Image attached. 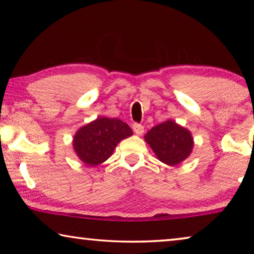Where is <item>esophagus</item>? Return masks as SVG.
Here are the masks:
<instances>
[{
	"mask_svg": "<svg viewBox=\"0 0 254 254\" xmlns=\"http://www.w3.org/2000/svg\"><path fill=\"white\" fill-rule=\"evenodd\" d=\"M133 131H134L136 135H141L144 132V127L141 126V124L134 123V124H133Z\"/></svg>",
	"mask_w": 254,
	"mask_h": 254,
	"instance_id": "obj_1",
	"label": "esophagus"
}]
</instances>
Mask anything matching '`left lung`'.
Here are the masks:
<instances>
[{
  "label": "left lung",
  "mask_w": 254,
  "mask_h": 254,
  "mask_svg": "<svg viewBox=\"0 0 254 254\" xmlns=\"http://www.w3.org/2000/svg\"><path fill=\"white\" fill-rule=\"evenodd\" d=\"M144 140L159 160L171 167L186 160L194 148L191 132L173 120L153 127L145 133Z\"/></svg>",
  "instance_id": "8db88e82"
}]
</instances>
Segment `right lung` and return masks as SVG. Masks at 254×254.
<instances>
[{"mask_svg":"<svg viewBox=\"0 0 254 254\" xmlns=\"http://www.w3.org/2000/svg\"><path fill=\"white\" fill-rule=\"evenodd\" d=\"M132 134L131 127L121 120L100 117L77 130L72 148L80 161L95 167L112 156L120 141Z\"/></svg>","mask_w":254,"mask_h":254,"instance_id":"add662e5","label":"right lung"}]
</instances>
